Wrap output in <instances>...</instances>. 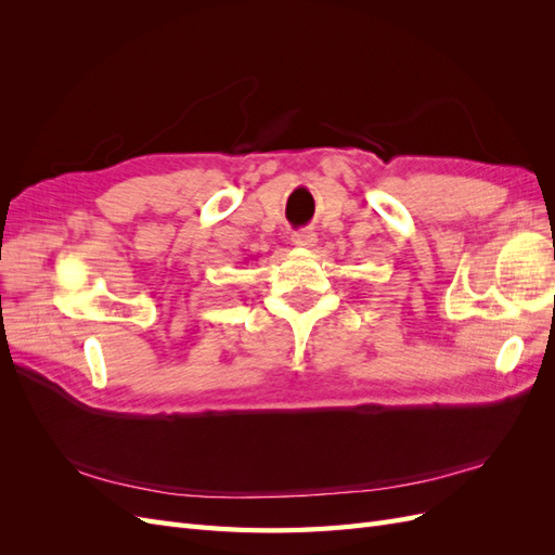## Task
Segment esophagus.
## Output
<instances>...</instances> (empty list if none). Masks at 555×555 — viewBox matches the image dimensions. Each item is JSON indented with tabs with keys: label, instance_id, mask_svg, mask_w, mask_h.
I'll return each mask as SVG.
<instances>
[{
	"label": "esophagus",
	"instance_id": "esophagus-1",
	"mask_svg": "<svg viewBox=\"0 0 555 555\" xmlns=\"http://www.w3.org/2000/svg\"><path fill=\"white\" fill-rule=\"evenodd\" d=\"M317 233L314 231H310V229H300V231H296L294 236H292V243L296 245V247H300V249H310V247H314L317 245Z\"/></svg>",
	"mask_w": 555,
	"mask_h": 555
}]
</instances>
